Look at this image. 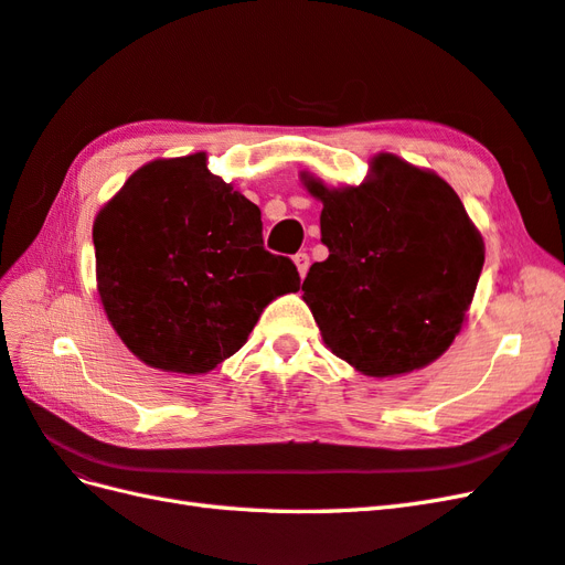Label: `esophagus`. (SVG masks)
<instances>
[{
    "mask_svg": "<svg viewBox=\"0 0 565 565\" xmlns=\"http://www.w3.org/2000/svg\"><path fill=\"white\" fill-rule=\"evenodd\" d=\"M295 266H297V273H299V278H305L307 275V270H309V254H305V252H299V254H295Z\"/></svg>",
    "mask_w": 565,
    "mask_h": 565,
    "instance_id": "esophagus-1",
    "label": "esophagus"
}]
</instances>
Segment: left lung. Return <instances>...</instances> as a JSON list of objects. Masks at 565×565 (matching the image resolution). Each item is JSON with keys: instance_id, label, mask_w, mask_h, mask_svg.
Returning <instances> with one entry per match:
<instances>
[{"instance_id": "left-lung-1", "label": "left lung", "mask_w": 565, "mask_h": 565, "mask_svg": "<svg viewBox=\"0 0 565 565\" xmlns=\"http://www.w3.org/2000/svg\"><path fill=\"white\" fill-rule=\"evenodd\" d=\"M299 177L323 203L328 258L309 268L301 299L326 348L374 379L438 360L462 330L484 266V239L460 196L393 153L371 158L356 186Z\"/></svg>"}]
</instances>
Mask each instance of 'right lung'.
Wrapping results in <instances>:
<instances>
[{"label":"right lung","instance_id":"add662e5","mask_svg":"<svg viewBox=\"0 0 565 565\" xmlns=\"http://www.w3.org/2000/svg\"><path fill=\"white\" fill-rule=\"evenodd\" d=\"M93 244L107 321L170 374H209L273 299L299 290L292 260L264 249L258 205L213 174L205 153L136 170L95 215Z\"/></svg>","mask_w":565,"mask_h":565}]
</instances>
